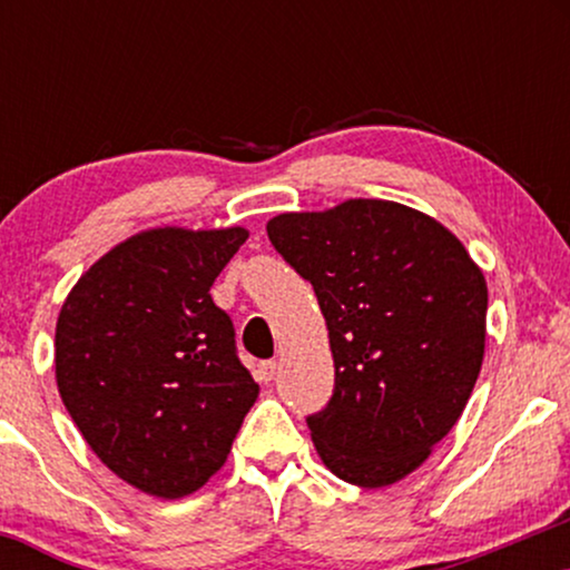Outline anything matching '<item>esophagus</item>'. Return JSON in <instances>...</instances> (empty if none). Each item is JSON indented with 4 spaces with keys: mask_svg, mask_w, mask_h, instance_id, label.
<instances>
[{
    "mask_svg": "<svg viewBox=\"0 0 570 570\" xmlns=\"http://www.w3.org/2000/svg\"><path fill=\"white\" fill-rule=\"evenodd\" d=\"M256 376H259V381H264V384H269V381L277 376V363L275 361L259 363V368H256Z\"/></svg>",
    "mask_w": 570,
    "mask_h": 570,
    "instance_id": "1",
    "label": "esophagus"
}]
</instances>
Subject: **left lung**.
Masks as SVG:
<instances>
[{
    "instance_id": "1",
    "label": "left lung",
    "mask_w": 570,
    "mask_h": 570,
    "mask_svg": "<svg viewBox=\"0 0 570 570\" xmlns=\"http://www.w3.org/2000/svg\"><path fill=\"white\" fill-rule=\"evenodd\" d=\"M272 246L314 285L334 394L306 423L340 480L386 488L431 456L485 357L488 283L454 233L389 199L283 213Z\"/></svg>"
}]
</instances>
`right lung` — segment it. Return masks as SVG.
Here are the masks:
<instances>
[{"label": "right lung", "instance_id": "1", "mask_svg": "<svg viewBox=\"0 0 570 570\" xmlns=\"http://www.w3.org/2000/svg\"><path fill=\"white\" fill-rule=\"evenodd\" d=\"M246 228H150L100 256L57 318L61 402L116 478L176 501L225 464L259 396L209 295Z\"/></svg>", "mask_w": 570, "mask_h": 570}]
</instances>
